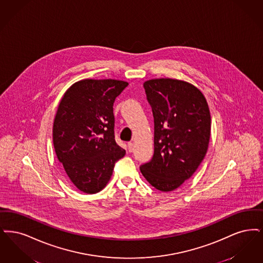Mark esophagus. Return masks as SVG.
Here are the masks:
<instances>
[{"mask_svg":"<svg viewBox=\"0 0 263 263\" xmlns=\"http://www.w3.org/2000/svg\"><path fill=\"white\" fill-rule=\"evenodd\" d=\"M134 148H135L134 142H128V143H127V149H128V151H129V152H133Z\"/></svg>","mask_w":263,"mask_h":263,"instance_id":"esophagus-1","label":"esophagus"}]
</instances>
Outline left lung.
I'll use <instances>...</instances> for the list:
<instances>
[{
    "label": "left lung",
    "instance_id": "8db88e82",
    "mask_svg": "<svg viewBox=\"0 0 263 263\" xmlns=\"http://www.w3.org/2000/svg\"><path fill=\"white\" fill-rule=\"evenodd\" d=\"M154 118V154L140 172L152 186L172 192L190 179L205 156L211 117L204 95L183 80L143 83Z\"/></svg>",
    "mask_w": 263,
    "mask_h": 263
}]
</instances>
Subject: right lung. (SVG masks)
<instances>
[{
    "label": "right lung",
    "instance_id": "obj_1",
    "mask_svg": "<svg viewBox=\"0 0 263 263\" xmlns=\"http://www.w3.org/2000/svg\"><path fill=\"white\" fill-rule=\"evenodd\" d=\"M127 85L123 80H80L59 104L54 148L71 183L85 194L103 190L115 163L126 154L115 140L113 105Z\"/></svg>",
    "mask_w": 263,
    "mask_h": 263
}]
</instances>
